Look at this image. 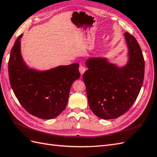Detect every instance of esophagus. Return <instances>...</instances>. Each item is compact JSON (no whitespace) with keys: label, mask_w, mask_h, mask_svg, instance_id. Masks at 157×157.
Masks as SVG:
<instances>
[{"label":"esophagus","mask_w":157,"mask_h":157,"mask_svg":"<svg viewBox=\"0 0 157 157\" xmlns=\"http://www.w3.org/2000/svg\"><path fill=\"white\" fill-rule=\"evenodd\" d=\"M79 72H80V74L82 75L84 74V72L86 71V68L82 66H80L79 67Z\"/></svg>","instance_id":"34e87169"}]
</instances>
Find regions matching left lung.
Here are the masks:
<instances>
[{"instance_id":"1","label":"left lung","mask_w":157,"mask_h":157,"mask_svg":"<svg viewBox=\"0 0 157 157\" xmlns=\"http://www.w3.org/2000/svg\"><path fill=\"white\" fill-rule=\"evenodd\" d=\"M128 48L127 61L119 66L105 57L86 61L83 75L88 103L92 112L103 119H116L125 113L137 98L143 86L144 60L133 36L124 34Z\"/></svg>"}]
</instances>
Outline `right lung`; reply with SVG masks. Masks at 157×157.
I'll return each mask as SVG.
<instances>
[{"instance_id": "add662e5", "label": "right lung", "mask_w": 157, "mask_h": 157, "mask_svg": "<svg viewBox=\"0 0 157 157\" xmlns=\"http://www.w3.org/2000/svg\"><path fill=\"white\" fill-rule=\"evenodd\" d=\"M22 36L16 40L10 55L9 75L12 89L29 113L40 119H54L66 109L72 83L80 77L79 63L46 70L30 67L21 54Z\"/></svg>"}]
</instances>
